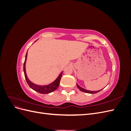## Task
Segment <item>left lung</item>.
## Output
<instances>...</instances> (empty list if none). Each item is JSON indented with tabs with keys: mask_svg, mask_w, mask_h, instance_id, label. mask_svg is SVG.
<instances>
[{
	"mask_svg": "<svg viewBox=\"0 0 131 131\" xmlns=\"http://www.w3.org/2000/svg\"><path fill=\"white\" fill-rule=\"evenodd\" d=\"M77 86L78 87V88L81 91H82V92H85V93H90V94H94V93H97L98 92H100V91H101V90H98V91H89V90H87L85 89H83L81 87H80V86H79L78 84H77Z\"/></svg>",
	"mask_w": 131,
	"mask_h": 131,
	"instance_id": "8db88e82",
	"label": "left lung"
}]
</instances>
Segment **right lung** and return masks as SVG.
Here are the masks:
<instances>
[{
	"mask_svg": "<svg viewBox=\"0 0 131 131\" xmlns=\"http://www.w3.org/2000/svg\"><path fill=\"white\" fill-rule=\"evenodd\" d=\"M36 40V41H37ZM27 53L28 51L26 54V57H25V61L24 62V64H23V72H24L25 74V77L26 78V81L27 82L28 85H29L30 88L33 89V90L37 91V92L41 93V94H47L53 92L55 90H56L57 88H58L59 83H60V81L61 79V77L62 75L63 72H62L60 74H59L58 77L56 78V80L53 81L52 82L50 83V84L46 85H39L34 84L33 82H31L29 80V79L28 78L26 71V63L27 60Z\"/></svg>",
	"mask_w": 131,
	"mask_h": 131,
	"instance_id": "obj_1",
	"label": "right lung"
}]
</instances>
